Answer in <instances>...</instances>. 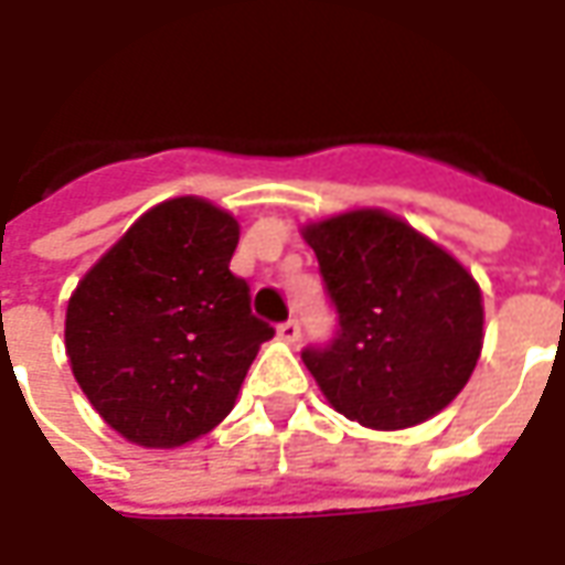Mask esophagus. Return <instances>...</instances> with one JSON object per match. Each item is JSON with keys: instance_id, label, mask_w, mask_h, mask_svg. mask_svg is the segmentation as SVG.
Instances as JSON below:
<instances>
[{"instance_id": "1", "label": "esophagus", "mask_w": 565, "mask_h": 565, "mask_svg": "<svg viewBox=\"0 0 565 565\" xmlns=\"http://www.w3.org/2000/svg\"><path fill=\"white\" fill-rule=\"evenodd\" d=\"M278 335H281L284 342H299V335H302V327H299V320H296V318L284 320L281 327H278Z\"/></svg>"}]
</instances>
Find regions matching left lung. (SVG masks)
Listing matches in <instances>:
<instances>
[{
  "label": "left lung",
  "instance_id": "obj_1",
  "mask_svg": "<svg viewBox=\"0 0 565 565\" xmlns=\"http://www.w3.org/2000/svg\"><path fill=\"white\" fill-rule=\"evenodd\" d=\"M339 327L302 363L339 415L372 429L424 424L466 387L481 290L457 259L384 211L306 226Z\"/></svg>",
  "mask_w": 565,
  "mask_h": 565
}]
</instances>
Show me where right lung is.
Listing matches in <instances>:
<instances>
[{"mask_svg": "<svg viewBox=\"0 0 565 565\" xmlns=\"http://www.w3.org/2000/svg\"><path fill=\"white\" fill-rule=\"evenodd\" d=\"M238 223L169 199L132 223L68 299L72 372L105 424L145 448H178L230 415L275 330L230 271Z\"/></svg>", "mask_w": 565, "mask_h": 565, "instance_id": "add662e5", "label": "right lung"}]
</instances>
